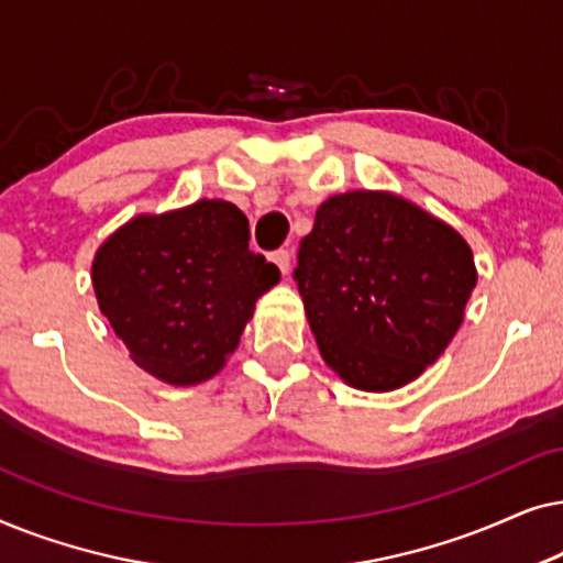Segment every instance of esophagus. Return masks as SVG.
Here are the masks:
<instances>
[{
    "instance_id": "34e87169",
    "label": "esophagus",
    "mask_w": 563,
    "mask_h": 563,
    "mask_svg": "<svg viewBox=\"0 0 563 563\" xmlns=\"http://www.w3.org/2000/svg\"><path fill=\"white\" fill-rule=\"evenodd\" d=\"M272 261L276 266H279L282 274H287L289 266H291V253L287 249H279V251L272 253Z\"/></svg>"
}]
</instances>
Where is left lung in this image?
Instances as JSON below:
<instances>
[{
	"mask_svg": "<svg viewBox=\"0 0 563 563\" xmlns=\"http://www.w3.org/2000/svg\"><path fill=\"white\" fill-rule=\"evenodd\" d=\"M295 279L322 358L351 387L397 389L445 351L476 287L464 238L387 191L330 197Z\"/></svg>",
	"mask_w": 563,
	"mask_h": 563,
	"instance_id": "left-lung-1",
	"label": "left lung"
}]
</instances>
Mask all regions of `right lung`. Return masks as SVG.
<instances>
[{
	"label": "right lung",
	"mask_w": 563,
	"mask_h": 563,
	"mask_svg": "<svg viewBox=\"0 0 563 563\" xmlns=\"http://www.w3.org/2000/svg\"><path fill=\"white\" fill-rule=\"evenodd\" d=\"M249 241V218L222 199L141 214L107 238L91 282L137 366L176 387L225 366L256 299L279 282Z\"/></svg>",
	"instance_id": "obj_1"
}]
</instances>
